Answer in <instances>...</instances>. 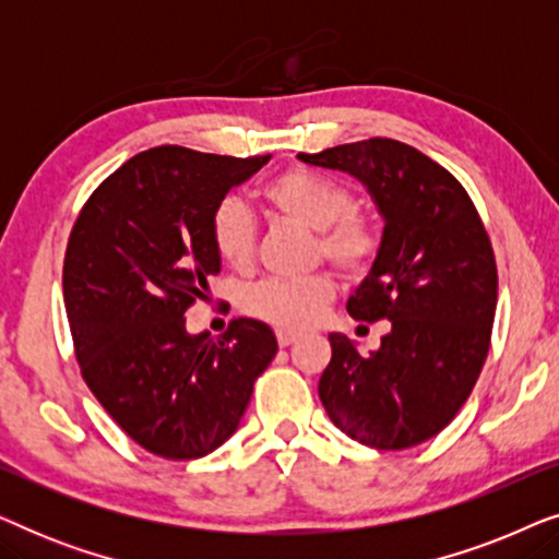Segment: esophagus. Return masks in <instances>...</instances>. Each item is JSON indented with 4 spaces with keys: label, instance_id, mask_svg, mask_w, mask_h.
<instances>
[{
    "label": "esophagus",
    "instance_id": "34e87169",
    "mask_svg": "<svg viewBox=\"0 0 559 559\" xmlns=\"http://www.w3.org/2000/svg\"><path fill=\"white\" fill-rule=\"evenodd\" d=\"M277 335V343H280V348H287V346H293V343L300 338V335L297 333H293V331H277L274 333Z\"/></svg>",
    "mask_w": 559,
    "mask_h": 559
}]
</instances>
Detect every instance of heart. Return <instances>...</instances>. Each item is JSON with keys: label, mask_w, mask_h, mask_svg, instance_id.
I'll return each instance as SVG.
<instances>
[{"label": "heart", "mask_w": 559, "mask_h": 559, "mask_svg": "<svg viewBox=\"0 0 559 559\" xmlns=\"http://www.w3.org/2000/svg\"><path fill=\"white\" fill-rule=\"evenodd\" d=\"M274 216L316 231V259H325L343 277H361L379 257V228L369 213L356 209L350 190L338 180L305 167H289L262 190ZM211 243L218 259L247 272L257 257V224L239 198H224L211 213ZM333 297V277L318 272L305 280H264L241 297L247 316L285 331L316 323Z\"/></svg>", "instance_id": "obj_1"}]
</instances>
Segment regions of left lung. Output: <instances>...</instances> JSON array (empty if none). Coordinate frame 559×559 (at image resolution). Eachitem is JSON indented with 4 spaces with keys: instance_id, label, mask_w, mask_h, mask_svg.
I'll return each mask as SVG.
<instances>
[{
    "instance_id": "1",
    "label": "left lung",
    "mask_w": 559,
    "mask_h": 559,
    "mask_svg": "<svg viewBox=\"0 0 559 559\" xmlns=\"http://www.w3.org/2000/svg\"><path fill=\"white\" fill-rule=\"evenodd\" d=\"M297 157L354 175L386 221L348 312L392 320V331L371 356L346 335H328L320 402L361 445L415 448L453 423L486 364L499 295L491 239L455 175L409 144L371 136Z\"/></svg>"
}]
</instances>
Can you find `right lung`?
<instances>
[{
    "label": "right lung",
    "instance_id": "1",
    "mask_svg": "<svg viewBox=\"0 0 559 559\" xmlns=\"http://www.w3.org/2000/svg\"><path fill=\"white\" fill-rule=\"evenodd\" d=\"M266 159L140 152L88 195L68 236L63 300L81 377L152 455L193 461L231 438L277 354L259 320L236 318L216 341L186 331V310L221 270L211 213Z\"/></svg>",
    "mask_w": 559,
    "mask_h": 559
}]
</instances>
